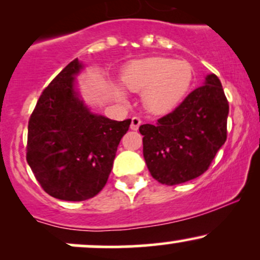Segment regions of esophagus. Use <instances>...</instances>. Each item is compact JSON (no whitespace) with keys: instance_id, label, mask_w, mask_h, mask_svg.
<instances>
[{"instance_id":"34e87169","label":"esophagus","mask_w":260,"mask_h":260,"mask_svg":"<svg viewBox=\"0 0 260 260\" xmlns=\"http://www.w3.org/2000/svg\"><path fill=\"white\" fill-rule=\"evenodd\" d=\"M140 123H142V120H140L138 116H134V117H132V122H131V129L137 131L139 128Z\"/></svg>"}]
</instances>
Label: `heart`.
I'll return each instance as SVG.
<instances>
[{"label": "heart", "instance_id": "b5f03b06", "mask_svg": "<svg viewBox=\"0 0 260 260\" xmlns=\"http://www.w3.org/2000/svg\"><path fill=\"white\" fill-rule=\"evenodd\" d=\"M193 68L186 61L149 57L134 61L122 72V82L133 91H142L145 106L162 113L172 110L189 90Z\"/></svg>", "mask_w": 260, "mask_h": 260}]
</instances>
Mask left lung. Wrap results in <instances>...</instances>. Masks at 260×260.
I'll return each mask as SVG.
<instances>
[{
  "mask_svg": "<svg viewBox=\"0 0 260 260\" xmlns=\"http://www.w3.org/2000/svg\"><path fill=\"white\" fill-rule=\"evenodd\" d=\"M229 101L221 82L209 74L156 124H142L143 155L150 174L168 186L204 174L228 138Z\"/></svg>",
  "mask_w": 260,
  "mask_h": 260,
  "instance_id": "left-lung-1",
  "label": "left lung"
}]
</instances>
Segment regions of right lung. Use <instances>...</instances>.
<instances>
[{
  "label": "right lung",
  "mask_w": 260,
  "mask_h": 260,
  "mask_svg": "<svg viewBox=\"0 0 260 260\" xmlns=\"http://www.w3.org/2000/svg\"><path fill=\"white\" fill-rule=\"evenodd\" d=\"M83 68L68 63L39 98L28 123L26 161L47 194L61 201L90 199L105 187L131 120L90 112L76 91Z\"/></svg>",
  "instance_id": "add662e5"
}]
</instances>
